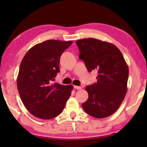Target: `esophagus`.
Returning <instances> with one entry per match:
<instances>
[{"label": "esophagus", "instance_id": "esophagus-1", "mask_svg": "<svg viewBox=\"0 0 147 147\" xmlns=\"http://www.w3.org/2000/svg\"><path fill=\"white\" fill-rule=\"evenodd\" d=\"M74 88H75L76 90H81L82 89V87L81 86H74Z\"/></svg>", "mask_w": 147, "mask_h": 147}]
</instances>
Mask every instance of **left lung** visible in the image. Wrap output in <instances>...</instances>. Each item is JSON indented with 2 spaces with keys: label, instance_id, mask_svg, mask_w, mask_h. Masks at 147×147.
Segmentation results:
<instances>
[{
  "label": "left lung",
  "instance_id": "left-lung-1",
  "mask_svg": "<svg viewBox=\"0 0 147 147\" xmlns=\"http://www.w3.org/2000/svg\"><path fill=\"white\" fill-rule=\"evenodd\" d=\"M88 71L96 70L97 82L86 87L88 99L82 104L88 114L103 118L120 107L127 92L128 67L119 49L113 44L89 38L76 41Z\"/></svg>",
  "mask_w": 147,
  "mask_h": 147
}]
</instances>
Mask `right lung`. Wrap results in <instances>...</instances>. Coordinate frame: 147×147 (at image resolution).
Masks as SVG:
<instances>
[{"mask_svg": "<svg viewBox=\"0 0 147 147\" xmlns=\"http://www.w3.org/2000/svg\"><path fill=\"white\" fill-rule=\"evenodd\" d=\"M72 41L47 40L27 52L20 65L17 84L24 106L44 120L57 116L71 96L72 86L52 84L58 72L61 54Z\"/></svg>", "mask_w": 147, "mask_h": 147, "instance_id": "1", "label": "right lung"}]
</instances>
